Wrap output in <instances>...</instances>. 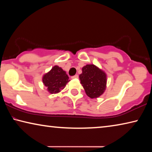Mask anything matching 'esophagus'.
<instances>
[{
	"mask_svg": "<svg viewBox=\"0 0 152 152\" xmlns=\"http://www.w3.org/2000/svg\"><path fill=\"white\" fill-rule=\"evenodd\" d=\"M72 78H78V74H76V75H74L73 76H72Z\"/></svg>",
	"mask_w": 152,
	"mask_h": 152,
	"instance_id": "34e87169",
	"label": "esophagus"
}]
</instances>
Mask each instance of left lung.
Masks as SVG:
<instances>
[{
  "instance_id": "8db88e82",
  "label": "left lung",
  "mask_w": 152,
  "mask_h": 152,
  "mask_svg": "<svg viewBox=\"0 0 152 152\" xmlns=\"http://www.w3.org/2000/svg\"><path fill=\"white\" fill-rule=\"evenodd\" d=\"M79 78L87 96L96 99L104 93L107 87V74L94 64H87L82 69Z\"/></svg>"
}]
</instances>
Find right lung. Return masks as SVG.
I'll return each instance as SVG.
<instances>
[{
  "mask_svg": "<svg viewBox=\"0 0 152 152\" xmlns=\"http://www.w3.org/2000/svg\"><path fill=\"white\" fill-rule=\"evenodd\" d=\"M42 81L51 94H57L63 90L69 80V77L63 69L54 66L50 71L43 76Z\"/></svg>",
  "mask_w": 152,
  "mask_h": 152,
  "instance_id": "1",
  "label": "right lung"
}]
</instances>
